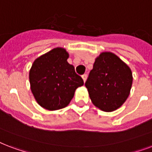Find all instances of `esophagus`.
I'll return each mask as SVG.
<instances>
[{
    "instance_id": "34e87169",
    "label": "esophagus",
    "mask_w": 152,
    "mask_h": 152,
    "mask_svg": "<svg viewBox=\"0 0 152 152\" xmlns=\"http://www.w3.org/2000/svg\"><path fill=\"white\" fill-rule=\"evenodd\" d=\"M82 79H83V81H84V82H86V81L87 75H83L82 76Z\"/></svg>"
}]
</instances>
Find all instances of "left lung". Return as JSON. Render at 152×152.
<instances>
[{"label": "left lung", "mask_w": 152, "mask_h": 152, "mask_svg": "<svg viewBox=\"0 0 152 152\" xmlns=\"http://www.w3.org/2000/svg\"><path fill=\"white\" fill-rule=\"evenodd\" d=\"M132 84L130 68L116 55L103 52L95 60L85 86L95 106L113 112L126 101Z\"/></svg>", "instance_id": "obj_1"}]
</instances>
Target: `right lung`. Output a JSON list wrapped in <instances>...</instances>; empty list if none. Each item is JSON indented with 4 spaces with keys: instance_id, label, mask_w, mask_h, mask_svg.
I'll return each mask as SVG.
<instances>
[{
    "instance_id": "right-lung-1",
    "label": "right lung",
    "mask_w": 152,
    "mask_h": 152,
    "mask_svg": "<svg viewBox=\"0 0 152 152\" xmlns=\"http://www.w3.org/2000/svg\"><path fill=\"white\" fill-rule=\"evenodd\" d=\"M68 53L55 48L35 60L29 72L31 92L39 105L48 110L63 109L70 103L75 89L84 84L67 63Z\"/></svg>"
}]
</instances>
